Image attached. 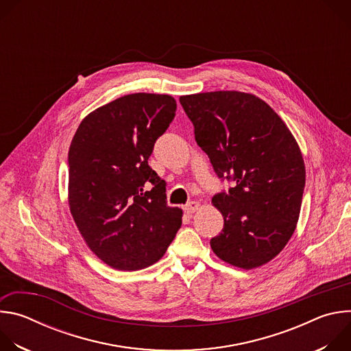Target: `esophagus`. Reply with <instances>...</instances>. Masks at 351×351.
<instances>
[{"instance_id": "1", "label": "esophagus", "mask_w": 351, "mask_h": 351, "mask_svg": "<svg viewBox=\"0 0 351 351\" xmlns=\"http://www.w3.org/2000/svg\"><path fill=\"white\" fill-rule=\"evenodd\" d=\"M199 203H197V202H190V203H187L184 207H183V211L186 213V214H193V213H195V211H198L199 210Z\"/></svg>"}]
</instances>
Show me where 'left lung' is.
Masks as SVG:
<instances>
[{
	"label": "left lung",
	"mask_w": 351,
	"mask_h": 351,
	"mask_svg": "<svg viewBox=\"0 0 351 351\" xmlns=\"http://www.w3.org/2000/svg\"><path fill=\"white\" fill-rule=\"evenodd\" d=\"M179 101L217 175L234 182L213 197L223 217L213 252L241 269L269 263L290 240L302 210L306 167L294 136L254 94L210 91Z\"/></svg>",
	"instance_id": "8db88e82"
}]
</instances>
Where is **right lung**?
Returning <instances> with one entry per match:
<instances>
[{
  "instance_id": "right-lung-1",
  "label": "right lung",
  "mask_w": 351,
  "mask_h": 351,
  "mask_svg": "<svg viewBox=\"0 0 351 351\" xmlns=\"http://www.w3.org/2000/svg\"><path fill=\"white\" fill-rule=\"evenodd\" d=\"M175 111L171 95L128 94L90 112L72 138L69 210L88 248L114 269L156 264L182 225L183 211L167 206L165 182L148 165Z\"/></svg>"
}]
</instances>
